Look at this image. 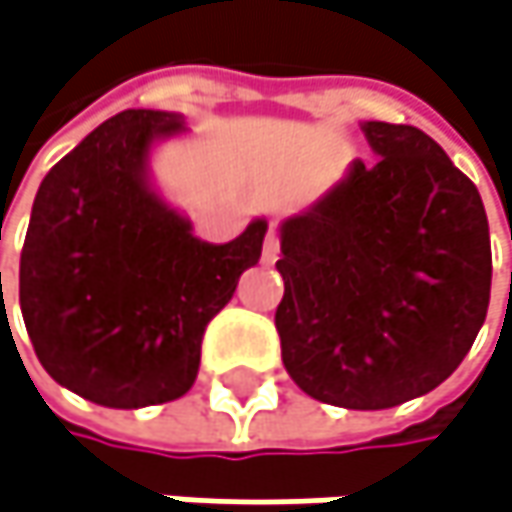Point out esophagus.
Returning <instances> with one entry per match:
<instances>
[{
    "label": "esophagus",
    "mask_w": 512,
    "mask_h": 512,
    "mask_svg": "<svg viewBox=\"0 0 512 512\" xmlns=\"http://www.w3.org/2000/svg\"><path fill=\"white\" fill-rule=\"evenodd\" d=\"M280 259V232L271 226L268 235H265V244H262V262L265 265H274Z\"/></svg>",
    "instance_id": "34e87169"
}]
</instances>
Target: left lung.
<instances>
[{
	"mask_svg": "<svg viewBox=\"0 0 512 512\" xmlns=\"http://www.w3.org/2000/svg\"><path fill=\"white\" fill-rule=\"evenodd\" d=\"M374 161L280 224L277 333L315 401L389 410L433 392L489 306L492 250L475 182L416 126L365 120Z\"/></svg>",
	"mask_w": 512,
	"mask_h": 512,
	"instance_id": "8db88e82",
	"label": "left lung"
}]
</instances>
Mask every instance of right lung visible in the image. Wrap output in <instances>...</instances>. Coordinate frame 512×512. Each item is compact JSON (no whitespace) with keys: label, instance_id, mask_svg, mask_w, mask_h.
<instances>
[{"label":"right lung","instance_id":"obj_1","mask_svg":"<svg viewBox=\"0 0 512 512\" xmlns=\"http://www.w3.org/2000/svg\"><path fill=\"white\" fill-rule=\"evenodd\" d=\"M176 111L129 108L40 182L20 256V309L34 353L64 389L111 410L182 398L200 371L206 324L262 256L256 218L209 244L153 185Z\"/></svg>","mask_w":512,"mask_h":512}]
</instances>
